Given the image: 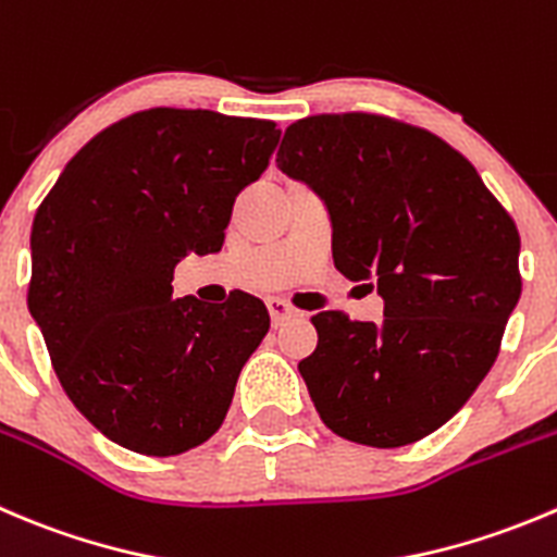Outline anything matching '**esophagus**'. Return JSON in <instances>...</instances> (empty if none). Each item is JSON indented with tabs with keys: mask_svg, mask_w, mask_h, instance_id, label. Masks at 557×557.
I'll use <instances>...</instances> for the list:
<instances>
[{
	"mask_svg": "<svg viewBox=\"0 0 557 557\" xmlns=\"http://www.w3.org/2000/svg\"><path fill=\"white\" fill-rule=\"evenodd\" d=\"M267 307H269V315H272L274 326H277V323H283V321H288V318L299 315V310H296L290 301L280 299V296H272V299L267 301Z\"/></svg>",
	"mask_w": 557,
	"mask_h": 557,
	"instance_id": "1",
	"label": "esophagus"
}]
</instances>
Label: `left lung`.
Segmentation results:
<instances>
[{
  "mask_svg": "<svg viewBox=\"0 0 557 557\" xmlns=\"http://www.w3.org/2000/svg\"><path fill=\"white\" fill-rule=\"evenodd\" d=\"M277 169L326 201L334 267L383 296L377 323L312 315L299 372L318 416L375 449L422 441L498 359L522 290L515 220L444 138L381 113L299 119Z\"/></svg>",
  "mask_w": 557,
  "mask_h": 557,
  "instance_id": "obj_1",
  "label": "left lung"
}]
</instances>
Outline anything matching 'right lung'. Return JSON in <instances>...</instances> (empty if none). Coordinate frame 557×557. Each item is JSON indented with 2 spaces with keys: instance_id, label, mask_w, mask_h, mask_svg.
Wrapping results in <instances>:
<instances>
[{
  "instance_id": "right-lung-1",
  "label": "right lung",
  "mask_w": 557,
  "mask_h": 557,
  "mask_svg": "<svg viewBox=\"0 0 557 557\" xmlns=\"http://www.w3.org/2000/svg\"><path fill=\"white\" fill-rule=\"evenodd\" d=\"M280 141L269 119L149 108L97 133L37 207L32 318L59 383L113 444L174 457L212 438L269 332L261 299H174L185 256L223 247Z\"/></svg>"
}]
</instances>
